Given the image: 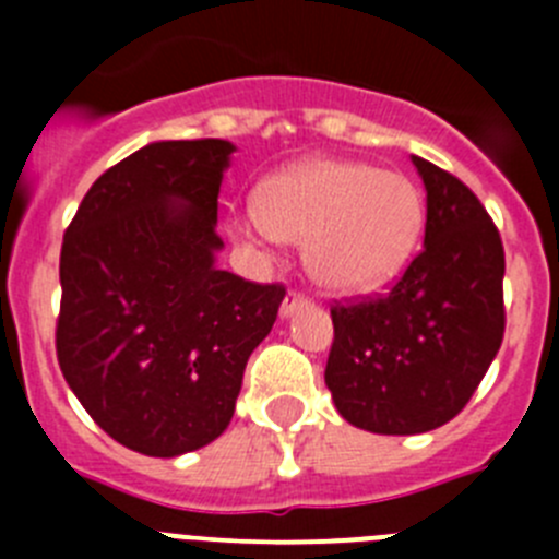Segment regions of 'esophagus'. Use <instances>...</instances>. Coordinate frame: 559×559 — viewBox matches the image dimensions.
I'll return each mask as SVG.
<instances>
[{"instance_id":"1","label":"esophagus","mask_w":559,"mask_h":559,"mask_svg":"<svg viewBox=\"0 0 559 559\" xmlns=\"http://www.w3.org/2000/svg\"><path fill=\"white\" fill-rule=\"evenodd\" d=\"M308 305H310L308 296H302V294H288V296H285L283 308H280V313H283V319H288V316H294L296 310L308 308Z\"/></svg>"}]
</instances>
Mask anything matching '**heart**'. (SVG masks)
<instances>
[{
    "instance_id": "1",
    "label": "heart",
    "mask_w": 559,
    "mask_h": 559,
    "mask_svg": "<svg viewBox=\"0 0 559 559\" xmlns=\"http://www.w3.org/2000/svg\"><path fill=\"white\" fill-rule=\"evenodd\" d=\"M426 224L412 179L360 162L313 159L276 173L257 206L231 215V229L263 243H302L305 269L333 294H367L408 263Z\"/></svg>"
}]
</instances>
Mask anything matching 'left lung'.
<instances>
[{
  "mask_svg": "<svg viewBox=\"0 0 559 559\" xmlns=\"http://www.w3.org/2000/svg\"><path fill=\"white\" fill-rule=\"evenodd\" d=\"M426 185V243L386 296L335 305L324 383L372 433H426L456 417L503 338V246L456 176L412 156Z\"/></svg>",
  "mask_w": 559,
  "mask_h": 559,
  "instance_id": "1",
  "label": "left lung"
}]
</instances>
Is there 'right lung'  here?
Returning a JSON list of instances; mask_svg holds the SVG:
<instances>
[{
  "label": "right lung",
  "instance_id": "right-lung-1",
  "mask_svg": "<svg viewBox=\"0 0 559 559\" xmlns=\"http://www.w3.org/2000/svg\"><path fill=\"white\" fill-rule=\"evenodd\" d=\"M235 145L151 142L83 195L61 246L58 364L88 417L145 456L218 439L283 285L221 271L218 192Z\"/></svg>",
  "mask_w": 559,
  "mask_h": 559
}]
</instances>
